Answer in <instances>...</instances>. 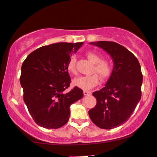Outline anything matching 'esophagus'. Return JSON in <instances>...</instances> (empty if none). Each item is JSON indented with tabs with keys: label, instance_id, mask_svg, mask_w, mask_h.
Here are the masks:
<instances>
[{
	"label": "esophagus",
	"instance_id": "obj_1",
	"mask_svg": "<svg viewBox=\"0 0 157 157\" xmlns=\"http://www.w3.org/2000/svg\"><path fill=\"white\" fill-rule=\"evenodd\" d=\"M83 94L85 96H88V95H90L92 94V92H89V91H83Z\"/></svg>",
	"mask_w": 157,
	"mask_h": 157
}]
</instances>
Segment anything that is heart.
Returning a JSON list of instances; mask_svg holds the SVG:
<instances>
[{
  "mask_svg": "<svg viewBox=\"0 0 157 157\" xmlns=\"http://www.w3.org/2000/svg\"><path fill=\"white\" fill-rule=\"evenodd\" d=\"M87 58L90 60L92 63L94 64V68L92 69L94 75L89 76H80L77 77L74 80V85L75 86L83 89V90H89L92 89L93 87L96 86L99 83L100 79L98 75L102 80H106L109 78L111 75L112 65L109 62L106 60H103V56L100 53L94 52V51H88L86 53ZM76 57L75 56H71L70 59L68 60L67 64V70L71 74L76 75L77 69H76Z\"/></svg>",
  "mask_w": 157,
  "mask_h": 157,
  "instance_id": "b5f03b06",
  "label": "heart"
}]
</instances>
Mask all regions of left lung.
Returning <instances> with one entry per match:
<instances>
[{"instance_id":"left-lung-1","label":"left lung","mask_w":157,"mask_h":157,"mask_svg":"<svg viewBox=\"0 0 157 157\" xmlns=\"http://www.w3.org/2000/svg\"><path fill=\"white\" fill-rule=\"evenodd\" d=\"M90 44L109 53L114 64L105 86L93 92L97 104L89 111L94 124L110 130L124 124L140 101L143 78L141 66L137 58L118 43L98 41Z\"/></svg>"}]
</instances>
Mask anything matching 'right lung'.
Returning <instances> with one entry per match:
<instances>
[{
	"label": "right lung",
	"mask_w": 157,
	"mask_h": 157,
	"mask_svg": "<svg viewBox=\"0 0 157 157\" xmlns=\"http://www.w3.org/2000/svg\"><path fill=\"white\" fill-rule=\"evenodd\" d=\"M83 42H59L41 47L27 56L21 66L20 83L24 101L34 121L47 129H57L68 122L70 106L83 96L75 86L69 92L71 77L67 64L72 53Z\"/></svg>",
	"instance_id": "add662e5"
}]
</instances>
